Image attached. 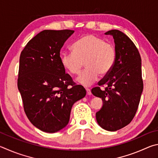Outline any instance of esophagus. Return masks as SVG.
Masks as SVG:
<instances>
[{
    "label": "esophagus",
    "mask_w": 158,
    "mask_h": 158,
    "mask_svg": "<svg viewBox=\"0 0 158 158\" xmlns=\"http://www.w3.org/2000/svg\"><path fill=\"white\" fill-rule=\"evenodd\" d=\"M86 92H87V95H91L92 94V92H91V90L89 88H86Z\"/></svg>",
    "instance_id": "esophagus-1"
}]
</instances>
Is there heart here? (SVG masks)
I'll list each match as a JSON object with an SVG mask.
<instances>
[{"label": "heart", "instance_id": "obj_1", "mask_svg": "<svg viewBox=\"0 0 158 158\" xmlns=\"http://www.w3.org/2000/svg\"><path fill=\"white\" fill-rule=\"evenodd\" d=\"M72 52H64L60 56L62 67L72 75H77L83 67L87 69L77 77V82L83 86H90L99 75L106 76L114 65L116 50L111 44L105 42L94 35H87L72 46Z\"/></svg>", "mask_w": 158, "mask_h": 158}]
</instances>
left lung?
<instances>
[{"label":"left lung","instance_id":"8db88e82","mask_svg":"<svg viewBox=\"0 0 158 158\" xmlns=\"http://www.w3.org/2000/svg\"><path fill=\"white\" fill-rule=\"evenodd\" d=\"M105 34L113 37L117 57L111 71L98 82L106 89L94 87L92 93L103 101L96 113L98 125L116 131L131 123L137 112L143 91L142 60L137 47L123 32L112 30Z\"/></svg>","mask_w":158,"mask_h":158}]
</instances>
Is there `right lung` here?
Listing matches in <instances>:
<instances>
[{
  "label": "right lung",
  "mask_w": 158,
  "mask_h": 158,
  "mask_svg": "<svg viewBox=\"0 0 158 158\" xmlns=\"http://www.w3.org/2000/svg\"><path fill=\"white\" fill-rule=\"evenodd\" d=\"M74 30H44L22 51L18 89L24 111L33 126L54 133L67 126L73 105L86 95L60 62V50Z\"/></svg>",
  "instance_id": "1"
}]
</instances>
